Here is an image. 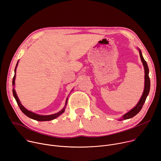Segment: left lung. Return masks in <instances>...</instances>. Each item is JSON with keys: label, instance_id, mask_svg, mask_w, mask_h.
Listing matches in <instances>:
<instances>
[{"label": "left lung", "instance_id": "left-lung-1", "mask_svg": "<svg viewBox=\"0 0 161 161\" xmlns=\"http://www.w3.org/2000/svg\"><path fill=\"white\" fill-rule=\"evenodd\" d=\"M137 49L139 51L140 58H141V62L142 63V65L144 66V88L143 93L142 94L141 99H139V102L137 103V104L133 108H131L130 111H128L127 113L124 114L122 116V118L119 119V121L130 119L131 118H133V117H134L136 114H137L140 112L141 108H142V106H143L144 103H145L146 99H147V97L149 94V92H150V78H149V69H148L147 62L144 60V58L142 56L141 51L140 50V49H139V48H137Z\"/></svg>", "mask_w": 161, "mask_h": 161}]
</instances>
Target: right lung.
I'll return each mask as SVG.
<instances>
[{
	"label": "right lung",
	"instance_id": "add662e5",
	"mask_svg": "<svg viewBox=\"0 0 161 161\" xmlns=\"http://www.w3.org/2000/svg\"><path fill=\"white\" fill-rule=\"evenodd\" d=\"M18 64H19V61L16 65V67H15V69H14V77H13V81H12V84H13V96L15 98V100L17 101V103L19 107V108H20L21 111L25 115H27V117H29V118H31V119H33L34 120H36V121H51V120H53L55 118H58V116H60L61 114H62L64 112H65V107L67 106V99H68V97L66 99V101H65V107L62 109V110L59 111L58 112L56 113V114H51V115H40V114H35L30 110H27L20 103V101L17 95V93H16V91L15 90H14V85H15V83H14V80H15V78H16V70H17V65H18Z\"/></svg>",
	"mask_w": 161,
	"mask_h": 161
}]
</instances>
